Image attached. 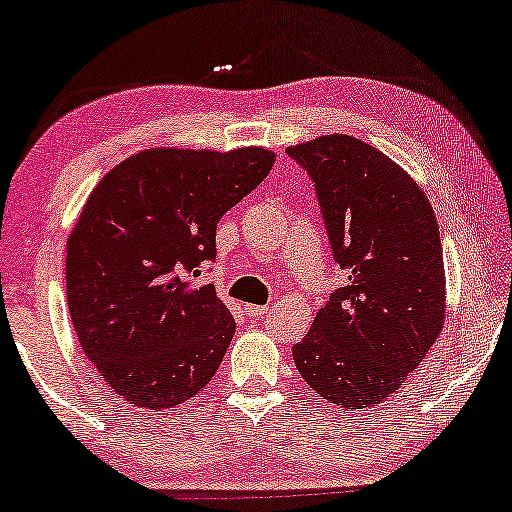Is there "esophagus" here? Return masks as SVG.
<instances>
[{
    "instance_id": "esophagus-1",
    "label": "esophagus",
    "mask_w": 512,
    "mask_h": 512,
    "mask_svg": "<svg viewBox=\"0 0 512 512\" xmlns=\"http://www.w3.org/2000/svg\"><path fill=\"white\" fill-rule=\"evenodd\" d=\"M266 313H269V306H253V304L246 306V315L253 320H262Z\"/></svg>"
}]
</instances>
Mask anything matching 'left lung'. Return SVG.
<instances>
[{"label":"left lung","instance_id":"1","mask_svg":"<svg viewBox=\"0 0 512 512\" xmlns=\"http://www.w3.org/2000/svg\"><path fill=\"white\" fill-rule=\"evenodd\" d=\"M287 155L311 176L331 255L348 273L292 348L294 364L336 406H373L399 390L441 334L434 208L399 164L355 136H318Z\"/></svg>","mask_w":512,"mask_h":512}]
</instances>
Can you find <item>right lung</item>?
Returning a JSON list of instances; mask_svg holds the SVG:
<instances>
[{"label":"right lung","instance_id":"add662e5","mask_svg":"<svg viewBox=\"0 0 512 512\" xmlns=\"http://www.w3.org/2000/svg\"><path fill=\"white\" fill-rule=\"evenodd\" d=\"M276 155L150 148L111 169L67 243V299L81 348L115 394L148 410L215 376L236 322L199 276L215 227Z\"/></svg>","mask_w":512,"mask_h":512}]
</instances>
